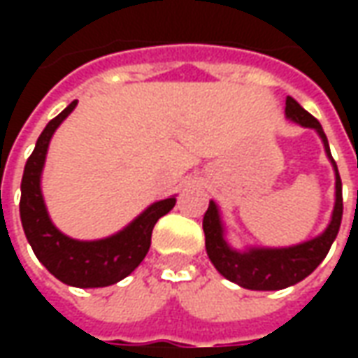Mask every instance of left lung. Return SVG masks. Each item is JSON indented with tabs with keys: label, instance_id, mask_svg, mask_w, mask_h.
Wrapping results in <instances>:
<instances>
[{
	"label": "left lung",
	"instance_id": "left-lung-1",
	"mask_svg": "<svg viewBox=\"0 0 358 358\" xmlns=\"http://www.w3.org/2000/svg\"><path fill=\"white\" fill-rule=\"evenodd\" d=\"M285 118L303 128H313L324 143L326 157L331 163L336 174V201L328 226L322 234L307 241H301L289 248H253L245 249L232 248L226 240V226L220 215L218 205L213 199L209 201V209L203 217V232H205V248L210 263L215 268L234 284L245 289L255 292H276L289 285H295L313 272L328 255L331 243L336 240L341 226L343 215V197H341V178H339L338 164L331 159L328 138L324 134L322 126L310 113L301 107L293 97L285 99Z\"/></svg>",
	"mask_w": 358,
	"mask_h": 358
}]
</instances>
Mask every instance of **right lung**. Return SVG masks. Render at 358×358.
Instances as JSON below:
<instances>
[{
	"instance_id": "obj_1",
	"label": "right lung",
	"mask_w": 358,
	"mask_h": 358,
	"mask_svg": "<svg viewBox=\"0 0 358 358\" xmlns=\"http://www.w3.org/2000/svg\"><path fill=\"white\" fill-rule=\"evenodd\" d=\"M74 99L48 122L24 164L20 182V222L38 261L63 284L73 287H105L132 274L145 259L157 220L174 207L176 197L155 201L132 222L101 240H74L51 222L42 194V172L48 148L61 122L76 107Z\"/></svg>"
}]
</instances>
